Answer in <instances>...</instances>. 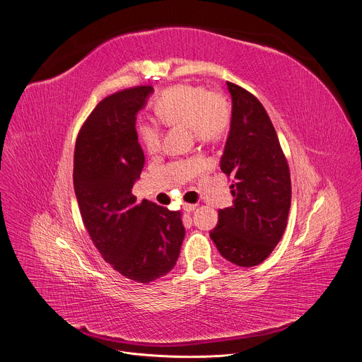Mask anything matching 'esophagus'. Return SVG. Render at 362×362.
<instances>
[{
  "mask_svg": "<svg viewBox=\"0 0 362 362\" xmlns=\"http://www.w3.org/2000/svg\"><path fill=\"white\" fill-rule=\"evenodd\" d=\"M196 206H198V205H194V204H183V209L186 212H193L196 209Z\"/></svg>",
  "mask_w": 362,
  "mask_h": 362,
  "instance_id": "1",
  "label": "esophagus"
}]
</instances>
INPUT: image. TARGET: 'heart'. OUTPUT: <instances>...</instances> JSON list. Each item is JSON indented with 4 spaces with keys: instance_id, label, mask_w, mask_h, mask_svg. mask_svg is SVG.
I'll list each match as a JSON object with an SVG mask.
<instances>
[{
    "instance_id": "1",
    "label": "heart",
    "mask_w": 362,
    "mask_h": 362,
    "mask_svg": "<svg viewBox=\"0 0 362 362\" xmlns=\"http://www.w3.org/2000/svg\"><path fill=\"white\" fill-rule=\"evenodd\" d=\"M156 119L168 127L185 125L202 143L221 140L231 122V107L218 90H206L202 85L179 83L164 90L154 103ZM139 139L148 154L161 148V133L156 124L140 121Z\"/></svg>"
}]
</instances>
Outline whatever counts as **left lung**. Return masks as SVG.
<instances>
[{
	"label": "left lung",
	"instance_id": "8db88e82",
	"mask_svg": "<svg viewBox=\"0 0 362 362\" xmlns=\"http://www.w3.org/2000/svg\"><path fill=\"white\" fill-rule=\"evenodd\" d=\"M226 86L233 96V118L221 170L233 177L234 205L218 212V225L209 235L223 258L254 267L284 234L291 204L290 170L262 104L233 82Z\"/></svg>",
	"mask_w": 362,
	"mask_h": 362
}]
</instances>
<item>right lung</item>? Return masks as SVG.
<instances>
[{"mask_svg": "<svg viewBox=\"0 0 362 362\" xmlns=\"http://www.w3.org/2000/svg\"><path fill=\"white\" fill-rule=\"evenodd\" d=\"M153 86L118 90L98 104L79 129L74 186L86 231L108 264L148 284L176 264L185 238L180 211L131 193L144 166L136 115Z\"/></svg>", "mask_w": 362, "mask_h": 362, "instance_id": "obj_1", "label": "right lung"}]
</instances>
